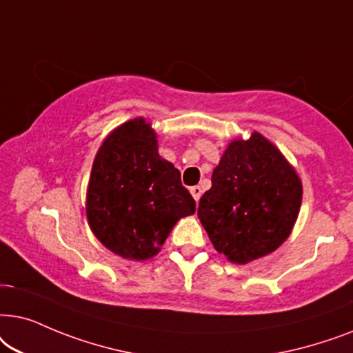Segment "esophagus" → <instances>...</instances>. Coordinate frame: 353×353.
Returning <instances> with one entry per match:
<instances>
[{"mask_svg":"<svg viewBox=\"0 0 353 353\" xmlns=\"http://www.w3.org/2000/svg\"><path fill=\"white\" fill-rule=\"evenodd\" d=\"M201 187H199V185H195V187H190V194H192V196H194L195 199V201H199L200 200V196H201Z\"/></svg>","mask_w":353,"mask_h":353,"instance_id":"obj_1","label":"esophagus"}]
</instances>
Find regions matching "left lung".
<instances>
[{
    "label": "left lung",
    "instance_id": "left-lung-1",
    "mask_svg": "<svg viewBox=\"0 0 353 353\" xmlns=\"http://www.w3.org/2000/svg\"><path fill=\"white\" fill-rule=\"evenodd\" d=\"M302 182L283 153L261 134L232 140L199 203L213 247L247 265L274 252L292 231Z\"/></svg>",
    "mask_w": 353,
    "mask_h": 353
}]
</instances>
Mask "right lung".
<instances>
[{
  "mask_svg": "<svg viewBox=\"0 0 353 353\" xmlns=\"http://www.w3.org/2000/svg\"><path fill=\"white\" fill-rule=\"evenodd\" d=\"M87 219L98 241L125 260L157 255L177 221L195 213L181 172L158 154L143 117L108 135L92 166Z\"/></svg>",
  "mask_w": 353,
  "mask_h": 353,
  "instance_id": "right-lung-1",
  "label": "right lung"
}]
</instances>
